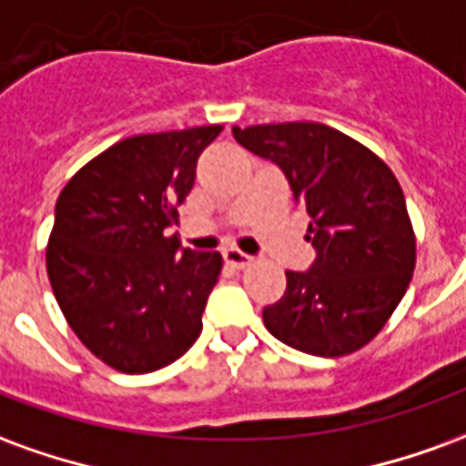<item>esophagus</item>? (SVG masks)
Listing matches in <instances>:
<instances>
[{
  "mask_svg": "<svg viewBox=\"0 0 466 466\" xmlns=\"http://www.w3.org/2000/svg\"><path fill=\"white\" fill-rule=\"evenodd\" d=\"M224 262L232 264V267H237V269H244V267H249V264L254 262L249 254H244L242 249H237V247H227L222 252Z\"/></svg>",
  "mask_w": 466,
  "mask_h": 466,
  "instance_id": "obj_1",
  "label": "esophagus"
}]
</instances>
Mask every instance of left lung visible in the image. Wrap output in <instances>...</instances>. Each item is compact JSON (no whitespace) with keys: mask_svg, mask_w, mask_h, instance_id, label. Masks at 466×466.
<instances>
[{"mask_svg":"<svg viewBox=\"0 0 466 466\" xmlns=\"http://www.w3.org/2000/svg\"><path fill=\"white\" fill-rule=\"evenodd\" d=\"M234 139L272 159L309 214V272H287L264 327L294 350L344 357L370 344L407 292L417 239L404 194L364 144L319 122L234 127Z\"/></svg>","mask_w":466,"mask_h":466,"instance_id":"obj_1","label":"left lung"}]
</instances>
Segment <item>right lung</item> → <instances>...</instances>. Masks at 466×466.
Instances as JSON below:
<instances>
[{
  "label": "right lung",
  "instance_id": "1",
  "mask_svg": "<svg viewBox=\"0 0 466 466\" xmlns=\"http://www.w3.org/2000/svg\"><path fill=\"white\" fill-rule=\"evenodd\" d=\"M222 124L139 134L96 154L66 182L46 244L56 304L79 342L124 374L172 364L202 334L219 252L179 249L177 207Z\"/></svg>",
  "mask_w": 466,
  "mask_h": 466
}]
</instances>
